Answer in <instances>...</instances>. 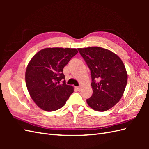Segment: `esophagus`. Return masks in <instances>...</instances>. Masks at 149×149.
<instances>
[{"instance_id": "34e87169", "label": "esophagus", "mask_w": 149, "mask_h": 149, "mask_svg": "<svg viewBox=\"0 0 149 149\" xmlns=\"http://www.w3.org/2000/svg\"><path fill=\"white\" fill-rule=\"evenodd\" d=\"M76 89H77L78 90V91H81V89H82V86H78V87H76Z\"/></svg>"}]
</instances>
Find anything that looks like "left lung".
<instances>
[{
	"label": "left lung",
	"mask_w": 149,
	"mask_h": 149,
	"mask_svg": "<svg viewBox=\"0 0 149 149\" xmlns=\"http://www.w3.org/2000/svg\"><path fill=\"white\" fill-rule=\"evenodd\" d=\"M91 71L93 94L89 107L106 111L118 103L127 83V73L120 58L111 51L97 47L78 48Z\"/></svg>",
	"instance_id": "obj_1"
}]
</instances>
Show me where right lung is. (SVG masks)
I'll return each instance as SVG.
<instances>
[{"mask_svg":"<svg viewBox=\"0 0 149 149\" xmlns=\"http://www.w3.org/2000/svg\"><path fill=\"white\" fill-rule=\"evenodd\" d=\"M78 53L76 48H47L36 53L30 61L25 72L26 88L31 99L42 109H60L73 93V87L66 84L63 70Z\"/></svg>","mask_w":149,"mask_h":149,"instance_id":"1","label":"right lung"}]
</instances>
